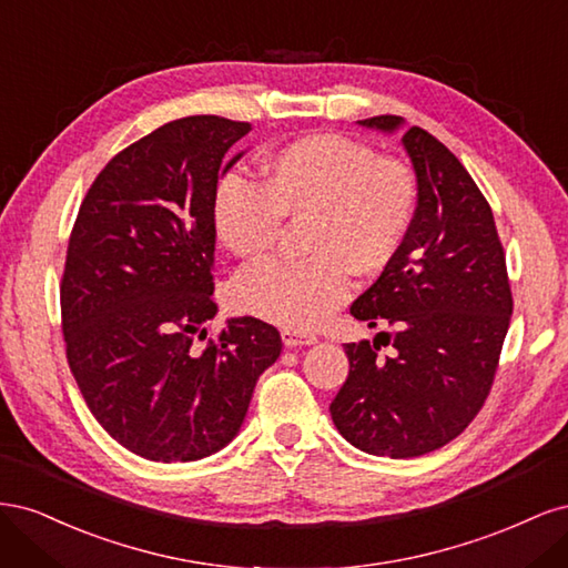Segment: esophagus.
I'll return each mask as SVG.
<instances>
[{"label":"esophagus","mask_w":568,"mask_h":568,"mask_svg":"<svg viewBox=\"0 0 568 568\" xmlns=\"http://www.w3.org/2000/svg\"><path fill=\"white\" fill-rule=\"evenodd\" d=\"M282 341H284V346H288V348L313 346V343H317V334L303 332V329H282Z\"/></svg>","instance_id":"obj_1"}]
</instances>
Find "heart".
<instances>
[{
	"label": "heart",
	"mask_w": 568,
	"mask_h": 568,
	"mask_svg": "<svg viewBox=\"0 0 568 568\" xmlns=\"http://www.w3.org/2000/svg\"><path fill=\"white\" fill-rule=\"evenodd\" d=\"M417 213V178L403 159L334 132L305 134L263 163V184L225 175L213 196L220 242L242 261L277 246L284 220L305 222L303 261L244 270L234 298L284 329H313L351 296L353 272H382Z\"/></svg>",
	"instance_id": "heart-1"
}]
</instances>
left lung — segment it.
<instances>
[{
  "label": "left lung",
  "mask_w": 568,
  "mask_h": 568,
  "mask_svg": "<svg viewBox=\"0 0 568 568\" xmlns=\"http://www.w3.org/2000/svg\"><path fill=\"white\" fill-rule=\"evenodd\" d=\"M359 125L398 130V115ZM417 175V213L400 251L363 296L355 320L393 332L346 343L351 372L332 419L355 448L419 457L457 438L484 407L511 320L505 248L493 211L455 153L412 125L403 134ZM379 342L396 348L379 358Z\"/></svg>",
  "instance_id": "1"
}]
</instances>
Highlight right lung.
Segmentation results:
<instances>
[{
  "mask_svg": "<svg viewBox=\"0 0 568 568\" xmlns=\"http://www.w3.org/2000/svg\"><path fill=\"white\" fill-rule=\"evenodd\" d=\"M251 123L189 115L106 163L75 217L61 277L68 365L106 434L153 462L209 457L236 436L282 336L217 313L213 196Z\"/></svg>",
  "mask_w": 568,
  "mask_h": 568,
  "instance_id": "1",
  "label": "right lung"
}]
</instances>
